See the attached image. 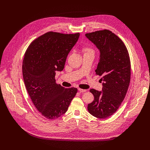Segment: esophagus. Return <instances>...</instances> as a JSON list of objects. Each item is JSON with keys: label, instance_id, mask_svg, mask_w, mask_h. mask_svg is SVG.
<instances>
[{"label": "esophagus", "instance_id": "obj_1", "mask_svg": "<svg viewBox=\"0 0 150 150\" xmlns=\"http://www.w3.org/2000/svg\"><path fill=\"white\" fill-rule=\"evenodd\" d=\"M78 91H79L80 92H85L87 91V90L83 89H81V88H78Z\"/></svg>", "mask_w": 150, "mask_h": 150}]
</instances>
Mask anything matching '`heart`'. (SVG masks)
<instances>
[{
	"label": "heart",
	"instance_id": "heart-1",
	"mask_svg": "<svg viewBox=\"0 0 150 150\" xmlns=\"http://www.w3.org/2000/svg\"><path fill=\"white\" fill-rule=\"evenodd\" d=\"M83 51L84 53H89V52H93V49L90 45H86L83 47Z\"/></svg>",
	"mask_w": 150,
	"mask_h": 150
}]
</instances>
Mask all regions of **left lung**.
<instances>
[{"label":"left lung","mask_w":150,"mask_h":150,"mask_svg":"<svg viewBox=\"0 0 150 150\" xmlns=\"http://www.w3.org/2000/svg\"><path fill=\"white\" fill-rule=\"evenodd\" d=\"M100 52L96 70L101 76L102 92L91 89L94 100L88 110L93 116L106 119L119 109L128 91L131 80V62L128 51L122 39L109 30L86 34Z\"/></svg>","instance_id":"8db88e82"}]
</instances>
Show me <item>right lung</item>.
Segmentation results:
<instances>
[{
	"label": "right lung",
	"mask_w": 150,
	"mask_h": 150,
	"mask_svg": "<svg viewBox=\"0 0 150 150\" xmlns=\"http://www.w3.org/2000/svg\"><path fill=\"white\" fill-rule=\"evenodd\" d=\"M80 33L49 31L29 45L23 59L22 75L28 95L38 111L53 120L64 114L77 93L56 83L55 74L64 68L69 53Z\"/></svg>",
	"instance_id": "obj_1"
}]
</instances>
